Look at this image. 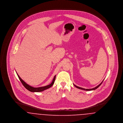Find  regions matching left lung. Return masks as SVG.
<instances>
[{
  "label": "left lung",
  "mask_w": 123,
  "mask_h": 123,
  "mask_svg": "<svg viewBox=\"0 0 123 123\" xmlns=\"http://www.w3.org/2000/svg\"><path fill=\"white\" fill-rule=\"evenodd\" d=\"M104 81V80H103ZM103 81H102V82H101L100 84H99V85H98L97 86H96V87H95V88H91V89H85V88H81V87H78V86H77L76 85H74H74L76 87V88H79V89H82V90H86V91H91V90H95V89H96V88H98L99 87V86L102 84V82H103Z\"/></svg>",
  "instance_id": "left-lung-1"
}]
</instances>
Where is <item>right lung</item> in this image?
Segmentation results:
<instances>
[{
    "mask_svg": "<svg viewBox=\"0 0 123 123\" xmlns=\"http://www.w3.org/2000/svg\"><path fill=\"white\" fill-rule=\"evenodd\" d=\"M17 74L18 75V77L19 79V80H20V81L22 82V83L23 84V85H24V87L26 88L27 89H28V90H29V91L32 92H42L46 89H47L51 87L53 85V84L54 83V81L55 80V78H56V75L54 76L53 79V81L52 82V83L51 84H50L48 85H47L46 86H44V87H38V88H34L33 87L31 86H30L29 85H28V84H27L23 80H22L21 79V78L18 75L17 72Z\"/></svg>",
    "mask_w": 123,
    "mask_h": 123,
    "instance_id": "obj_1",
    "label": "right lung"
}]
</instances>
